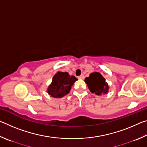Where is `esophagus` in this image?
Segmentation results:
<instances>
[{"label": "esophagus", "instance_id": "34e87169", "mask_svg": "<svg viewBox=\"0 0 147 147\" xmlns=\"http://www.w3.org/2000/svg\"><path fill=\"white\" fill-rule=\"evenodd\" d=\"M78 79H84V74H81L80 76H78Z\"/></svg>", "mask_w": 147, "mask_h": 147}]
</instances>
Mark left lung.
Masks as SVG:
<instances>
[{"instance_id":"8db88e82","label":"left lung","mask_w":147,"mask_h":147,"mask_svg":"<svg viewBox=\"0 0 147 147\" xmlns=\"http://www.w3.org/2000/svg\"><path fill=\"white\" fill-rule=\"evenodd\" d=\"M85 82L91 93H94L97 95L108 93V84L106 82L105 78L97 72L91 73L89 77H86Z\"/></svg>"}]
</instances>
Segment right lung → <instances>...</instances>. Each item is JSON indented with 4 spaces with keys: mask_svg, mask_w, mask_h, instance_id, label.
<instances>
[{
    "mask_svg": "<svg viewBox=\"0 0 147 147\" xmlns=\"http://www.w3.org/2000/svg\"><path fill=\"white\" fill-rule=\"evenodd\" d=\"M74 76H70L67 72H58L49 86L48 93L52 97L61 98L69 93L71 86L77 80Z\"/></svg>",
    "mask_w": 147,
    "mask_h": 147,
    "instance_id": "obj_1",
    "label": "right lung"
}]
</instances>
